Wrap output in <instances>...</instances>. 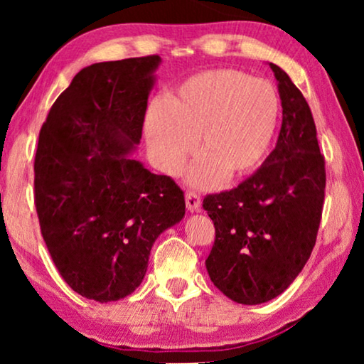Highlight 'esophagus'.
Masks as SVG:
<instances>
[{
	"instance_id": "esophagus-1",
	"label": "esophagus",
	"mask_w": 364,
	"mask_h": 364,
	"mask_svg": "<svg viewBox=\"0 0 364 364\" xmlns=\"http://www.w3.org/2000/svg\"><path fill=\"white\" fill-rule=\"evenodd\" d=\"M186 203H187V208L191 212L198 210V208H200V203H202L200 196L193 191H187L186 192Z\"/></svg>"
}]
</instances>
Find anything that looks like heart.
Masks as SVG:
<instances>
[{
    "instance_id": "heart-1",
    "label": "heart",
    "mask_w": 364,
    "mask_h": 364,
    "mask_svg": "<svg viewBox=\"0 0 364 364\" xmlns=\"http://www.w3.org/2000/svg\"><path fill=\"white\" fill-rule=\"evenodd\" d=\"M277 121L278 97L270 84L215 69L187 79L166 104H154L144 129L154 161L168 176L182 171L197 137L200 157L188 181L210 188L223 177L235 181L260 166Z\"/></svg>"
}]
</instances>
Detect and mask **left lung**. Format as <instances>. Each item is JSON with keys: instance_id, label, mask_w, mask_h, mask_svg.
<instances>
[{"instance_id": "1", "label": "left lung", "mask_w": 364, "mask_h": 364, "mask_svg": "<svg viewBox=\"0 0 364 364\" xmlns=\"http://www.w3.org/2000/svg\"><path fill=\"white\" fill-rule=\"evenodd\" d=\"M283 119L277 147L232 191L203 198L215 227L205 267L218 290L258 305L290 287L311 255L325 202V157L310 106L288 74L270 63Z\"/></svg>"}]
</instances>
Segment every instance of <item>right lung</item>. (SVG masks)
Listing matches in <instances>:
<instances>
[{
    "mask_svg": "<svg viewBox=\"0 0 364 364\" xmlns=\"http://www.w3.org/2000/svg\"><path fill=\"white\" fill-rule=\"evenodd\" d=\"M161 58L96 63L49 109L34 157V205L63 280L101 303L141 285L156 238L186 213L182 188L127 154L142 137Z\"/></svg>",
    "mask_w": 364,
    "mask_h": 364,
    "instance_id": "add662e5",
    "label": "right lung"
}]
</instances>
